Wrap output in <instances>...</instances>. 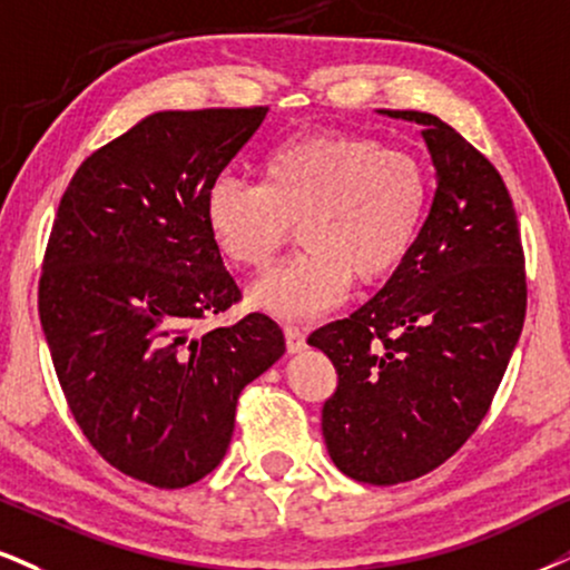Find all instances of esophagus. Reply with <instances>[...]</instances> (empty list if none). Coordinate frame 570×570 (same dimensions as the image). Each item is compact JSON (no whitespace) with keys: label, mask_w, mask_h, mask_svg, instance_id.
<instances>
[{"label":"esophagus","mask_w":570,"mask_h":570,"mask_svg":"<svg viewBox=\"0 0 570 570\" xmlns=\"http://www.w3.org/2000/svg\"><path fill=\"white\" fill-rule=\"evenodd\" d=\"M285 346L287 354H298L306 348V335L298 327H285Z\"/></svg>","instance_id":"esophagus-1"}]
</instances>
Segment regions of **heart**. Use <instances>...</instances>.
Listing matches in <instances>:
<instances>
[{
  "label": "heart",
  "mask_w": 570,
  "mask_h": 570,
  "mask_svg": "<svg viewBox=\"0 0 570 570\" xmlns=\"http://www.w3.org/2000/svg\"><path fill=\"white\" fill-rule=\"evenodd\" d=\"M262 185L216 177L206 227L237 269L264 272L298 227L306 248L248 291L256 312L312 322L346 298L351 277H391L417 243L431 177L417 156L367 137L308 135L274 147Z\"/></svg>",
  "instance_id": "b5f03b06"
}]
</instances>
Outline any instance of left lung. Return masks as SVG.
Returning a JSON list of instances; mask_svg holds the SVG:
<instances>
[{
    "instance_id": "1",
    "label": "left lung",
    "mask_w": 570,
    "mask_h": 570,
    "mask_svg": "<svg viewBox=\"0 0 570 570\" xmlns=\"http://www.w3.org/2000/svg\"><path fill=\"white\" fill-rule=\"evenodd\" d=\"M381 114L423 126L435 166L431 214L375 298L308 343L338 372L322 406L335 468L393 487L446 462L487 417L523 330L525 258L491 160L431 114Z\"/></svg>"
}]
</instances>
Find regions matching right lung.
Masks as SVG:
<instances>
[{
	"mask_svg": "<svg viewBox=\"0 0 570 570\" xmlns=\"http://www.w3.org/2000/svg\"><path fill=\"white\" fill-rule=\"evenodd\" d=\"M269 108L164 110L79 166L41 264L39 317L89 444L129 479L181 489L227 454L240 391L285 354L240 301L206 227V189Z\"/></svg>",
	"mask_w": 570,
	"mask_h": 570,
	"instance_id": "add662e5",
	"label": "right lung"
}]
</instances>
